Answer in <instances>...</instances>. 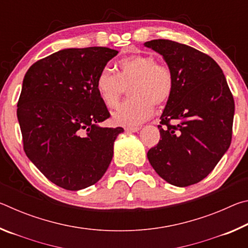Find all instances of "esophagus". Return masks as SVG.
Returning a JSON list of instances; mask_svg holds the SVG:
<instances>
[{
	"label": "esophagus",
	"mask_w": 248,
	"mask_h": 248,
	"mask_svg": "<svg viewBox=\"0 0 248 248\" xmlns=\"http://www.w3.org/2000/svg\"><path fill=\"white\" fill-rule=\"evenodd\" d=\"M124 130L128 132H138L140 130V127H125Z\"/></svg>",
	"instance_id": "1"
}]
</instances>
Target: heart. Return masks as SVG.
<instances>
[{
  "label": "heart",
  "mask_w": 248,
  "mask_h": 248,
  "mask_svg": "<svg viewBox=\"0 0 248 248\" xmlns=\"http://www.w3.org/2000/svg\"><path fill=\"white\" fill-rule=\"evenodd\" d=\"M117 74L103 69L96 78V92L105 105L115 107L129 89L127 102L112 112L119 125H136L152 116L155 106L169 102L174 91V77L165 64L157 63L151 54L134 53L117 62Z\"/></svg>",
  "instance_id": "heart-1"
}]
</instances>
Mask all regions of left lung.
Listing matches in <instances>:
<instances>
[{
	"label": "left lung",
	"instance_id": "left-lung-1",
	"mask_svg": "<svg viewBox=\"0 0 248 248\" xmlns=\"http://www.w3.org/2000/svg\"><path fill=\"white\" fill-rule=\"evenodd\" d=\"M174 77L158 125L162 139L148 158L167 183L187 187L211 173L232 140L234 99L219 64L208 54L167 39L146 41Z\"/></svg>",
	"mask_w": 248,
	"mask_h": 248
}]
</instances>
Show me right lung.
Segmentation results:
<instances>
[{
	"mask_svg": "<svg viewBox=\"0 0 248 248\" xmlns=\"http://www.w3.org/2000/svg\"><path fill=\"white\" fill-rule=\"evenodd\" d=\"M118 51L69 48L33 63L17 103L24 151L50 182L66 190L90 187L103 177L124 129L103 128L108 109L96 78Z\"/></svg>",
	"mask_w": 248,
	"mask_h": 248,
	"instance_id": "obj_1",
	"label": "right lung"
}]
</instances>
